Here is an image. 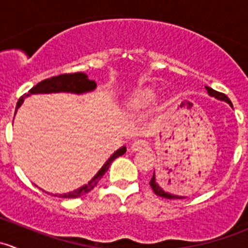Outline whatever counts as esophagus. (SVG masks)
<instances>
[{"instance_id": "esophagus-1", "label": "esophagus", "mask_w": 248, "mask_h": 248, "mask_svg": "<svg viewBox=\"0 0 248 248\" xmlns=\"http://www.w3.org/2000/svg\"><path fill=\"white\" fill-rule=\"evenodd\" d=\"M147 147H149V142H147L146 140H137V141H134L133 144L131 145V151H141V150L147 149Z\"/></svg>"}]
</instances>
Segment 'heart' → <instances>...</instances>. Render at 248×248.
I'll return each instance as SVG.
<instances>
[{
    "mask_svg": "<svg viewBox=\"0 0 248 248\" xmlns=\"http://www.w3.org/2000/svg\"><path fill=\"white\" fill-rule=\"evenodd\" d=\"M156 91L151 87H141L136 90L128 98L126 99V106L129 109H140L150 106L156 101Z\"/></svg>",
    "mask_w": 248,
    "mask_h": 248,
    "instance_id": "obj_1",
    "label": "heart"
}]
</instances>
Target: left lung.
<instances>
[{
  "instance_id": "8db88e82",
  "label": "left lung",
  "mask_w": 248,
  "mask_h": 248,
  "mask_svg": "<svg viewBox=\"0 0 248 248\" xmlns=\"http://www.w3.org/2000/svg\"><path fill=\"white\" fill-rule=\"evenodd\" d=\"M205 89H206V91H207V93H209V96L215 97V98L218 99V101H223V102H226V103H228L229 106L232 107V104L231 99H229L228 97H227L226 94H224V93H221V92L215 91V90H212L211 87L205 86ZM150 186H151V188L154 189L155 193H156L157 196L162 197V198H167V199H184V198H185V197L176 196V194H171V193H169V192H167L166 189H163V187H162L161 185H158V182H157L156 174H155V171H154V175H152L151 181H150Z\"/></svg>"
}]
</instances>
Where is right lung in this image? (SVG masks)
Masks as SVG:
<instances>
[{"label":"right lung","mask_w":248,"mask_h":248,"mask_svg":"<svg viewBox=\"0 0 248 248\" xmlns=\"http://www.w3.org/2000/svg\"><path fill=\"white\" fill-rule=\"evenodd\" d=\"M97 87V84L93 80H90L87 74L85 73H73V74H61V76L52 77L50 79L42 80L41 82L36 85V86L32 87L29 91V93L24 94L21 98L17 101L16 110L22 106L25 98H27L31 94H46V93H60V92H67V93H74V94H84L87 92L94 91ZM126 152V146L120 147L119 150L114 152L111 156L107 159L106 163L103 164L101 169L96 172L93 177L90 180L87 184H85L84 186L79 187V188L74 189V191L68 192V193H62V194H55V196H59L60 198H79V197L84 196V194L89 193L91 189L94 188L97 184H98L99 180L102 179L104 174L108 171L110 164L117 157L122 156V155Z\"/></svg>","instance_id":"1"}]
</instances>
